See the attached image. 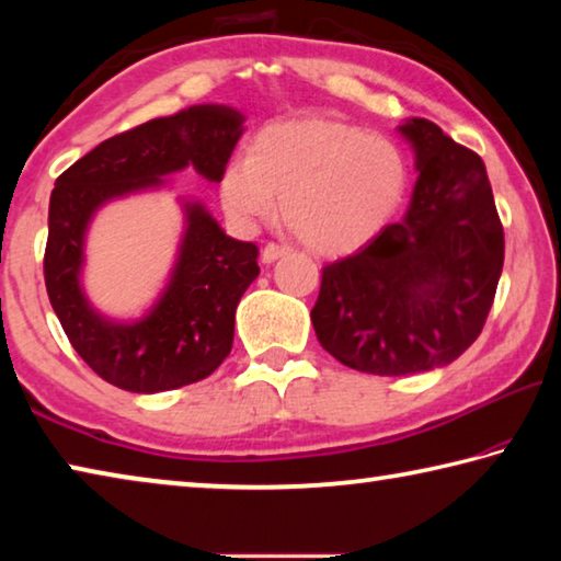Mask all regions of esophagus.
I'll return each mask as SVG.
<instances>
[{"mask_svg":"<svg viewBox=\"0 0 561 561\" xmlns=\"http://www.w3.org/2000/svg\"><path fill=\"white\" fill-rule=\"evenodd\" d=\"M284 254H289V247L270 242V244H264V250H262V262L264 264H274L277 260H282Z\"/></svg>","mask_w":561,"mask_h":561,"instance_id":"1","label":"esophagus"}]
</instances>
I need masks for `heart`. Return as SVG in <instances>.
<instances>
[{
  "mask_svg": "<svg viewBox=\"0 0 561 561\" xmlns=\"http://www.w3.org/2000/svg\"><path fill=\"white\" fill-rule=\"evenodd\" d=\"M408 190L401 150L336 121L264 128L250 158L225 168L220 197L240 227L282 220L311 252L339 257L366 247L393 220Z\"/></svg>",
  "mask_w": 561,
  "mask_h": 561,
  "instance_id": "b5f03b06",
  "label": "heart"
}]
</instances>
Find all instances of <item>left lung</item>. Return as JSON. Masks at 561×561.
Masks as SVG:
<instances>
[{"label":"left lung","mask_w":561,"mask_h":561,"mask_svg":"<svg viewBox=\"0 0 561 561\" xmlns=\"http://www.w3.org/2000/svg\"><path fill=\"white\" fill-rule=\"evenodd\" d=\"M417 183L401 222L321 270L311 309L319 344L356 371L408 376L450 364L485 327L505 232L485 163L440 126H401Z\"/></svg>","instance_id":"left-lung-1"}]
</instances>
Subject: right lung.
<instances>
[{
    "label": "right lung",
    "instance_id": "obj_1",
    "mask_svg": "<svg viewBox=\"0 0 561 561\" xmlns=\"http://www.w3.org/2000/svg\"><path fill=\"white\" fill-rule=\"evenodd\" d=\"M242 116L227 106H193L103 140L56 178L49 203L44 282L61 327L93 374L130 393H160L210 376L232 348L234 309L257 279L254 242L227 237L201 205L163 287L136 314L111 317L81 289L83 234L111 197L163 183L193 165L222 180Z\"/></svg>",
    "mask_w": 561,
    "mask_h": 561
}]
</instances>
